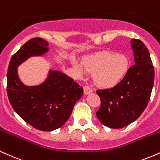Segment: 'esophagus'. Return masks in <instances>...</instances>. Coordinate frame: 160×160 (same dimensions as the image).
Returning <instances> with one entry per match:
<instances>
[{
    "label": "esophagus",
    "mask_w": 160,
    "mask_h": 160,
    "mask_svg": "<svg viewBox=\"0 0 160 160\" xmlns=\"http://www.w3.org/2000/svg\"><path fill=\"white\" fill-rule=\"evenodd\" d=\"M83 89H84V94L85 95H88V94H89V93L92 92V89L89 87V86H84Z\"/></svg>",
    "instance_id": "1"
}]
</instances>
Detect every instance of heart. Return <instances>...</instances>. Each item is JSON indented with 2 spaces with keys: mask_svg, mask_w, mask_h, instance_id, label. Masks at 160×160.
I'll return each instance as SVG.
<instances>
[{
  "mask_svg": "<svg viewBox=\"0 0 160 160\" xmlns=\"http://www.w3.org/2000/svg\"><path fill=\"white\" fill-rule=\"evenodd\" d=\"M73 65L79 71H83L85 68L95 74L94 81L97 86L110 87L123 78L128 71V60L122 55L104 52L86 58L83 61L84 68L75 61Z\"/></svg>",
  "mask_w": 160,
  "mask_h": 160,
  "instance_id": "obj_1",
  "label": "heart"
}]
</instances>
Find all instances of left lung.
<instances>
[{
	"mask_svg": "<svg viewBox=\"0 0 160 160\" xmlns=\"http://www.w3.org/2000/svg\"><path fill=\"white\" fill-rule=\"evenodd\" d=\"M135 65L117 85L97 90L101 107L97 118L105 126L123 128L140 117L149 102L154 82V69L149 51L140 40L130 41Z\"/></svg>",
	"mask_w": 160,
	"mask_h": 160,
	"instance_id": "1",
	"label": "left lung"
}]
</instances>
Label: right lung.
<instances>
[{
    "label": "right lung",
    "mask_w": 160,
    "mask_h": 160,
    "mask_svg": "<svg viewBox=\"0 0 160 160\" xmlns=\"http://www.w3.org/2000/svg\"><path fill=\"white\" fill-rule=\"evenodd\" d=\"M49 50L45 40H29L12 56L7 75V95L14 111L27 123L44 132L62 127L83 94L82 87L59 71L49 69L46 80L37 86H27L20 80L18 67Z\"/></svg>",
    "instance_id": "1"
}]
</instances>
